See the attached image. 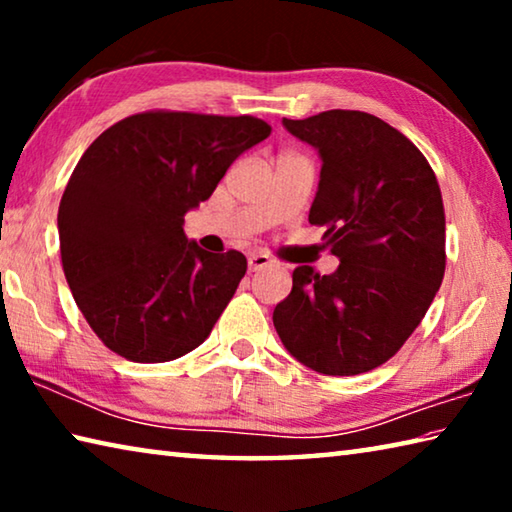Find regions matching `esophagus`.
I'll return each instance as SVG.
<instances>
[{
	"mask_svg": "<svg viewBox=\"0 0 512 512\" xmlns=\"http://www.w3.org/2000/svg\"><path fill=\"white\" fill-rule=\"evenodd\" d=\"M271 264H273V259L268 257V255H262V253H253V255L248 257V271H250V273L262 271V268L271 266Z\"/></svg>",
	"mask_w": 512,
	"mask_h": 512,
	"instance_id": "esophagus-1",
	"label": "esophagus"
}]
</instances>
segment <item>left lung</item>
Instances as JSON below:
<instances>
[{
    "instance_id": "1",
    "label": "left lung",
    "mask_w": 512,
    "mask_h": 512,
    "mask_svg": "<svg viewBox=\"0 0 512 512\" xmlns=\"http://www.w3.org/2000/svg\"><path fill=\"white\" fill-rule=\"evenodd\" d=\"M282 126L323 162L309 223L325 225L341 264L298 266L273 325L302 366L359 375L402 348L440 289L443 196L418 146L375 115L327 110Z\"/></svg>"
}]
</instances>
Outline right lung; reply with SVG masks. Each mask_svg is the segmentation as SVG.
Here are the masks:
<instances>
[{"label":"right lung","mask_w":512,"mask_h":512,"mask_svg":"<svg viewBox=\"0 0 512 512\" xmlns=\"http://www.w3.org/2000/svg\"><path fill=\"white\" fill-rule=\"evenodd\" d=\"M268 135L255 117L158 110L83 153L58 207L60 257L81 314L119 357L173 361L210 336L248 264L187 239L185 214Z\"/></svg>","instance_id":"add662e5"}]
</instances>
